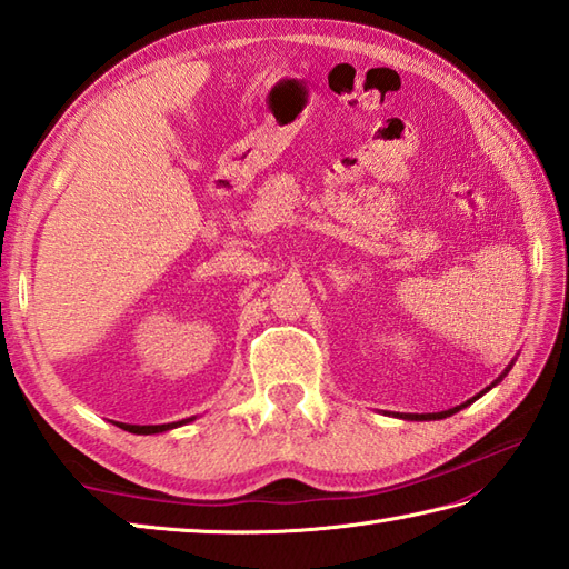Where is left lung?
<instances>
[{
    "mask_svg": "<svg viewBox=\"0 0 569 569\" xmlns=\"http://www.w3.org/2000/svg\"><path fill=\"white\" fill-rule=\"evenodd\" d=\"M511 367H513V361H511V365L509 367H506L503 369V373H501V377L497 379V381H493L491 386H487V389L485 391H481V393H477L475 398H469V401H465V403H459V406H455V408H447V410H440V413H401V416H398V413H393V416H398V418H403V420H442V418H447V416H455L457 413V410H462V408H467L469 403H475L477 401V398L479 396H485L489 389H493V386H497L503 377H506V373H509L511 371Z\"/></svg>",
    "mask_w": 569,
    "mask_h": 569,
    "instance_id": "8db88e82",
    "label": "left lung"
}]
</instances>
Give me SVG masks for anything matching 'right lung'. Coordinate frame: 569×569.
<instances>
[{
    "mask_svg": "<svg viewBox=\"0 0 569 569\" xmlns=\"http://www.w3.org/2000/svg\"><path fill=\"white\" fill-rule=\"evenodd\" d=\"M190 420H196V416L186 418V420H178V422H163V426H129V422H117V426L122 428V430L137 432V435H156V432H166V430H173V428L186 426V422H190Z\"/></svg>",
    "mask_w": 569,
    "mask_h": 569,
    "instance_id": "right-lung-1",
    "label": "right lung"
}]
</instances>
